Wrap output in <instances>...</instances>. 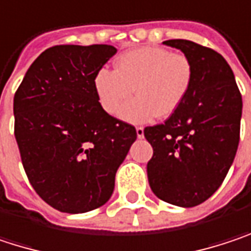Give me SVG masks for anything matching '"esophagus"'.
<instances>
[{
    "label": "esophagus",
    "instance_id": "obj_1",
    "mask_svg": "<svg viewBox=\"0 0 251 251\" xmlns=\"http://www.w3.org/2000/svg\"><path fill=\"white\" fill-rule=\"evenodd\" d=\"M136 133H137V137L143 139L144 137V128L143 127H136Z\"/></svg>",
    "mask_w": 251,
    "mask_h": 251
}]
</instances>
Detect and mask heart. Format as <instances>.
I'll use <instances>...</instances> for the list:
<instances>
[{
  "instance_id": "heart-1",
  "label": "heart",
  "mask_w": 251,
  "mask_h": 251,
  "mask_svg": "<svg viewBox=\"0 0 251 251\" xmlns=\"http://www.w3.org/2000/svg\"><path fill=\"white\" fill-rule=\"evenodd\" d=\"M194 83V65L183 53L144 46L118 56L114 71L100 69L94 89L101 108L115 115L132 95L138 97L123 107L120 117L128 123H149L157 115L168 118L182 105Z\"/></svg>"
}]
</instances>
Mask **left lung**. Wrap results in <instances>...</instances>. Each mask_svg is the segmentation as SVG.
I'll use <instances>...</instances> for the list:
<instances>
[{"label":"left lung","mask_w":251,"mask_h":251,"mask_svg":"<svg viewBox=\"0 0 251 251\" xmlns=\"http://www.w3.org/2000/svg\"><path fill=\"white\" fill-rule=\"evenodd\" d=\"M194 65L192 88L163 124L144 128L153 147L147 177L153 194L177 206L206 201L223 183L240 141L241 94L226 59L191 40H166Z\"/></svg>","instance_id":"8db88e82"}]
</instances>
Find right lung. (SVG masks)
Wrapping results in <instances>:
<instances>
[{"label": "right lung", "mask_w": 251, "mask_h": 251, "mask_svg": "<svg viewBox=\"0 0 251 251\" xmlns=\"http://www.w3.org/2000/svg\"><path fill=\"white\" fill-rule=\"evenodd\" d=\"M117 53L110 45H60L28 68L14 95V136L37 195L57 211L104 205L136 128L101 108L95 74Z\"/></svg>", "instance_id": "add662e5"}]
</instances>
